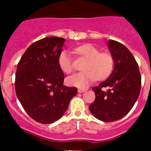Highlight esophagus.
I'll return each instance as SVG.
<instances>
[{"label": "esophagus", "mask_w": 151, "mask_h": 151, "mask_svg": "<svg viewBox=\"0 0 151 151\" xmlns=\"http://www.w3.org/2000/svg\"><path fill=\"white\" fill-rule=\"evenodd\" d=\"M86 91V89H84V88H78V93H83Z\"/></svg>", "instance_id": "34e87169"}]
</instances>
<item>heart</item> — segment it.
<instances>
[{
	"instance_id": "1",
	"label": "heart",
	"mask_w": 151,
	"mask_h": 151,
	"mask_svg": "<svg viewBox=\"0 0 151 151\" xmlns=\"http://www.w3.org/2000/svg\"><path fill=\"white\" fill-rule=\"evenodd\" d=\"M74 51L86 59L81 72L69 76L66 79L67 85L80 88H87L96 80H104L109 77L114 69L115 61L109 52H100V50L91 44L75 47ZM58 65L66 74L73 71V60L68 51H62L58 56Z\"/></svg>"
}]
</instances>
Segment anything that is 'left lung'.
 <instances>
[{
  "label": "left lung",
  "mask_w": 151,
  "mask_h": 151,
  "mask_svg": "<svg viewBox=\"0 0 151 151\" xmlns=\"http://www.w3.org/2000/svg\"><path fill=\"white\" fill-rule=\"evenodd\" d=\"M115 61L112 74L105 81L92 88L95 101L89 109L95 118L104 122L121 119L132 109L141 90L139 66L129 49L115 40L107 43ZM107 87L104 91L102 88Z\"/></svg>",
  "instance_id": "1"
}]
</instances>
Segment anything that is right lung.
Returning a JSON list of instances; mask_svg holds the SVG:
<instances>
[{
	"label": "right lung",
	"mask_w": 151,
	"mask_h": 151,
	"mask_svg": "<svg viewBox=\"0 0 151 151\" xmlns=\"http://www.w3.org/2000/svg\"><path fill=\"white\" fill-rule=\"evenodd\" d=\"M65 39L50 36L28 47L19 60L15 74L17 96L34 121L49 124L60 119L77 93L63 85L64 74L58 65Z\"/></svg>",
	"instance_id": "add662e5"
}]
</instances>
